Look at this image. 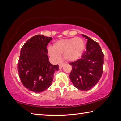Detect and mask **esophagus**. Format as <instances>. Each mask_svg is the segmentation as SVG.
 <instances>
[{
    "instance_id": "34e87169",
    "label": "esophagus",
    "mask_w": 121,
    "mask_h": 121,
    "mask_svg": "<svg viewBox=\"0 0 121 121\" xmlns=\"http://www.w3.org/2000/svg\"><path fill=\"white\" fill-rule=\"evenodd\" d=\"M63 65H64V64H63V63H59V69H61V68H62Z\"/></svg>"
}]
</instances>
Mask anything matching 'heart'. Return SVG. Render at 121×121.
<instances>
[{"label": "heart", "mask_w": 121, "mask_h": 121, "mask_svg": "<svg viewBox=\"0 0 121 121\" xmlns=\"http://www.w3.org/2000/svg\"><path fill=\"white\" fill-rule=\"evenodd\" d=\"M85 42L82 38L73 37L56 41L48 48V53L54 61H58L63 55L68 62L76 61L82 56L85 50Z\"/></svg>", "instance_id": "b5f03b06"}]
</instances>
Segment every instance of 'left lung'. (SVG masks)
Masks as SVG:
<instances>
[{"label":"left lung","mask_w":121,"mask_h":121,"mask_svg":"<svg viewBox=\"0 0 121 121\" xmlns=\"http://www.w3.org/2000/svg\"><path fill=\"white\" fill-rule=\"evenodd\" d=\"M87 39L86 51L81 59L70 63L72 70L69 78L73 86L81 91H87L95 86L102 74L104 54L97 42L82 34Z\"/></svg>","instance_id":"1"}]
</instances>
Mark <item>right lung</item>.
Wrapping results in <instances>:
<instances>
[{"instance_id": "add662e5", "label": "right lung", "mask_w": 121, "mask_h": 121, "mask_svg": "<svg viewBox=\"0 0 121 121\" xmlns=\"http://www.w3.org/2000/svg\"><path fill=\"white\" fill-rule=\"evenodd\" d=\"M52 37L34 36L23 45L18 62V73L22 84L35 93L45 91L52 84L58 65L50 62L46 46Z\"/></svg>"}]
</instances>
